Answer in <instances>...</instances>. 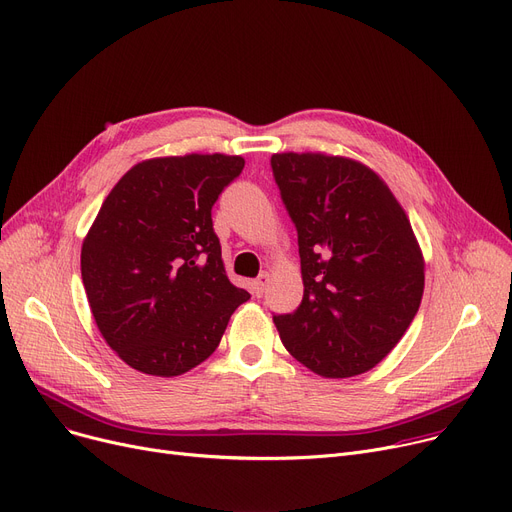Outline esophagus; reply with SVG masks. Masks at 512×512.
Listing matches in <instances>:
<instances>
[{
  "label": "esophagus",
  "instance_id": "obj_1",
  "mask_svg": "<svg viewBox=\"0 0 512 512\" xmlns=\"http://www.w3.org/2000/svg\"><path fill=\"white\" fill-rule=\"evenodd\" d=\"M270 286V274L263 272L255 282H253V294L255 297H263V292Z\"/></svg>",
  "mask_w": 512,
  "mask_h": 512
}]
</instances>
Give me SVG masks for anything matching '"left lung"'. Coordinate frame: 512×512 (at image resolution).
I'll use <instances>...</instances> for the list:
<instances>
[{"instance_id":"obj_1","label":"left lung","mask_w":512,"mask_h":512,"mask_svg":"<svg viewBox=\"0 0 512 512\" xmlns=\"http://www.w3.org/2000/svg\"><path fill=\"white\" fill-rule=\"evenodd\" d=\"M272 172L299 234L303 301L274 315L286 351L324 378L378 365L419 311L425 263L386 182L348 157L276 153Z\"/></svg>"}]
</instances>
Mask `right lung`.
<instances>
[{"label":"right lung","mask_w":512,"mask_h":512,"mask_svg":"<svg viewBox=\"0 0 512 512\" xmlns=\"http://www.w3.org/2000/svg\"><path fill=\"white\" fill-rule=\"evenodd\" d=\"M245 168L238 155L155 157L105 197L80 251L95 324L132 369L172 378L218 348L251 299L224 270L211 207Z\"/></svg>","instance_id":"1"}]
</instances>
